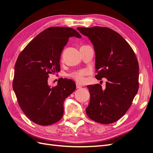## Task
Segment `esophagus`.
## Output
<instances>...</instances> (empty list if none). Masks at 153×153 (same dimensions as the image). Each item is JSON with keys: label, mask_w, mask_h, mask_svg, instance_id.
I'll use <instances>...</instances> for the list:
<instances>
[{"label": "esophagus", "mask_w": 153, "mask_h": 153, "mask_svg": "<svg viewBox=\"0 0 153 153\" xmlns=\"http://www.w3.org/2000/svg\"><path fill=\"white\" fill-rule=\"evenodd\" d=\"M76 86L77 89H80V88L82 87V85L80 84H78V83H76Z\"/></svg>", "instance_id": "1"}]
</instances>
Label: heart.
Instances as JSON below:
<instances>
[{
    "instance_id": "obj_1",
    "label": "heart",
    "mask_w": 153,
    "mask_h": 153,
    "mask_svg": "<svg viewBox=\"0 0 153 153\" xmlns=\"http://www.w3.org/2000/svg\"><path fill=\"white\" fill-rule=\"evenodd\" d=\"M85 74H86L85 71H78V72H76L75 73H73L71 75V76L73 78H75V79L77 82H82L84 81V76Z\"/></svg>"
}]
</instances>
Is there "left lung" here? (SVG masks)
<instances>
[{"label":"left lung","instance_id":"1","mask_svg":"<svg viewBox=\"0 0 153 153\" xmlns=\"http://www.w3.org/2000/svg\"><path fill=\"white\" fill-rule=\"evenodd\" d=\"M94 46L98 80L106 78L105 89L100 84L88 85L91 95L87 116L101 124L114 123L130 107L138 89L139 67L133 49L117 32L103 27H77Z\"/></svg>","mask_w":153,"mask_h":153}]
</instances>
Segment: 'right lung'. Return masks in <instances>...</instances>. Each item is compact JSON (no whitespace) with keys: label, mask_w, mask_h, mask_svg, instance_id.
<instances>
[{"label":"right lung","mask_w":153,"mask_h":153,"mask_svg":"<svg viewBox=\"0 0 153 153\" xmlns=\"http://www.w3.org/2000/svg\"><path fill=\"white\" fill-rule=\"evenodd\" d=\"M71 37L82 38L72 28L50 27L37 35L16 60L13 89L21 109L36 124L59 121L64 100L76 89L75 82L66 78H59L54 87L48 84L49 74L60 71L61 55Z\"/></svg>","instance_id":"add662e5"}]
</instances>
